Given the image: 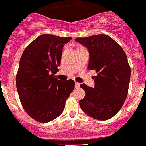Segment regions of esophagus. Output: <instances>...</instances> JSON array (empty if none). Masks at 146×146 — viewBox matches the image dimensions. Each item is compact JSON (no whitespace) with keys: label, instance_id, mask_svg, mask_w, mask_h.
I'll return each mask as SVG.
<instances>
[{"label":"esophagus","instance_id":"1","mask_svg":"<svg viewBox=\"0 0 146 146\" xmlns=\"http://www.w3.org/2000/svg\"><path fill=\"white\" fill-rule=\"evenodd\" d=\"M75 85H76V88H78L80 86V84L79 83H78V82H75Z\"/></svg>","mask_w":146,"mask_h":146}]
</instances>
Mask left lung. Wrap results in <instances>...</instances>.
Instances as JSON below:
<instances>
[{
  "label": "left lung",
  "instance_id": "1",
  "mask_svg": "<svg viewBox=\"0 0 146 146\" xmlns=\"http://www.w3.org/2000/svg\"><path fill=\"white\" fill-rule=\"evenodd\" d=\"M89 53L88 69L94 70V87L81 84L85 97L79 101L85 113L100 121L111 119L121 108L128 93L131 70L120 45L104 34L77 38Z\"/></svg>",
  "mask_w": 146,
  "mask_h": 146
}]
</instances>
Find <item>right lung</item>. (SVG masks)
Returning a JSON list of instances; mask_svg holds the SVG:
<instances>
[{"instance_id":"add662e5","label":"right lung","mask_w":146,"mask_h":146,"mask_svg":"<svg viewBox=\"0 0 146 146\" xmlns=\"http://www.w3.org/2000/svg\"><path fill=\"white\" fill-rule=\"evenodd\" d=\"M71 39L43 34L26 47L21 57L17 89L25 111L37 121L46 123L61 115L74 89L73 80L60 81L54 76L62 48Z\"/></svg>"}]
</instances>
